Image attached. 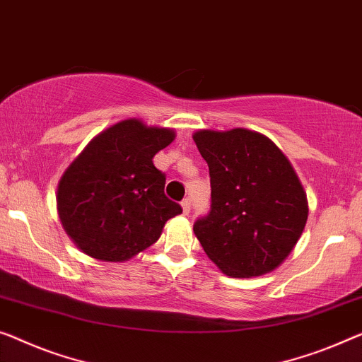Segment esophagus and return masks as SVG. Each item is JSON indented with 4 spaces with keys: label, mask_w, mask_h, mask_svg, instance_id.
Here are the masks:
<instances>
[{
    "label": "esophagus",
    "mask_w": 362,
    "mask_h": 362,
    "mask_svg": "<svg viewBox=\"0 0 362 362\" xmlns=\"http://www.w3.org/2000/svg\"><path fill=\"white\" fill-rule=\"evenodd\" d=\"M182 209H183V214H188L192 209V199L190 198H183L182 199Z\"/></svg>",
    "instance_id": "esophagus-1"
}]
</instances>
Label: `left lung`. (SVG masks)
<instances>
[{
    "label": "left lung",
    "instance_id": "1",
    "mask_svg": "<svg viewBox=\"0 0 362 362\" xmlns=\"http://www.w3.org/2000/svg\"><path fill=\"white\" fill-rule=\"evenodd\" d=\"M208 163L211 204L193 230L206 255L234 278L281 265L304 230L307 198L286 156L250 129L193 134Z\"/></svg>",
    "mask_w": 362,
    "mask_h": 362
}]
</instances>
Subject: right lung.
<instances>
[{
  "mask_svg": "<svg viewBox=\"0 0 362 362\" xmlns=\"http://www.w3.org/2000/svg\"><path fill=\"white\" fill-rule=\"evenodd\" d=\"M174 136L172 129L123 120L95 136L68 167L58 185V211L86 255L125 262L153 245L165 221L182 213L165 197V174L153 164Z\"/></svg>",
  "mask_w": 362,
  "mask_h": 362,
  "instance_id": "1",
  "label": "right lung"
}]
</instances>
